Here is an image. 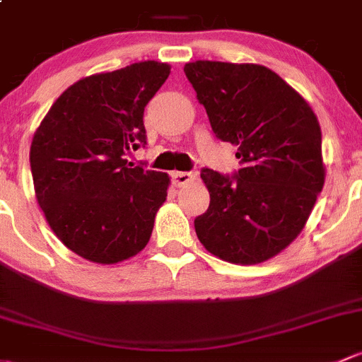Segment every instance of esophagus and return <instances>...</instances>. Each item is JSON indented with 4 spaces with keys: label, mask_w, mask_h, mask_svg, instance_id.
<instances>
[{
    "label": "esophagus",
    "mask_w": 362,
    "mask_h": 362,
    "mask_svg": "<svg viewBox=\"0 0 362 362\" xmlns=\"http://www.w3.org/2000/svg\"><path fill=\"white\" fill-rule=\"evenodd\" d=\"M170 177H173V185L177 186V188H181V186L195 181L197 174L195 173H173L170 174Z\"/></svg>",
    "instance_id": "1"
}]
</instances>
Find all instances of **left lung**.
Instances as JSON below:
<instances>
[{"mask_svg":"<svg viewBox=\"0 0 362 362\" xmlns=\"http://www.w3.org/2000/svg\"><path fill=\"white\" fill-rule=\"evenodd\" d=\"M185 74L242 163L232 177L202 169L211 202L195 219L197 237L225 262H267L300 235L324 186L317 117L264 66L195 61Z\"/></svg>","mask_w":362,"mask_h":362,"instance_id":"left-lung-1","label":"left lung"}]
</instances>
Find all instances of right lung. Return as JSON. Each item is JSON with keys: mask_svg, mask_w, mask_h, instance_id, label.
I'll return each mask as SVG.
<instances>
[{"mask_svg": "<svg viewBox=\"0 0 362 362\" xmlns=\"http://www.w3.org/2000/svg\"><path fill=\"white\" fill-rule=\"evenodd\" d=\"M169 73V64L144 61L81 78L36 129V200L59 240L88 262H124L150 240L170 180L125 155L146 144L144 107Z\"/></svg>", "mask_w": 362, "mask_h": 362, "instance_id": "obj_1", "label": "right lung"}]
</instances>
